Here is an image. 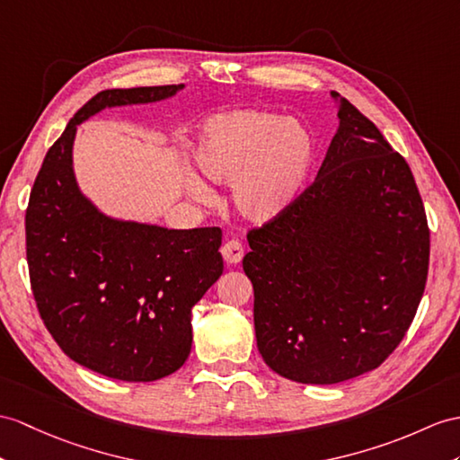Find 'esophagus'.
Instances as JSON below:
<instances>
[{
  "instance_id": "1",
  "label": "esophagus",
  "mask_w": 460,
  "mask_h": 460,
  "mask_svg": "<svg viewBox=\"0 0 460 460\" xmlns=\"http://www.w3.org/2000/svg\"><path fill=\"white\" fill-rule=\"evenodd\" d=\"M222 257L228 265H236L243 257V245L238 240H228L222 245Z\"/></svg>"
}]
</instances>
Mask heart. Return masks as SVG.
<instances>
[{
	"instance_id": "1",
	"label": "heart",
	"mask_w": 460,
	"mask_h": 460,
	"mask_svg": "<svg viewBox=\"0 0 460 460\" xmlns=\"http://www.w3.org/2000/svg\"><path fill=\"white\" fill-rule=\"evenodd\" d=\"M195 162L210 181H234V203L243 218L271 222L306 189L314 142L281 115L236 111L207 122L195 146ZM189 189L199 199L210 197V189L197 177L189 179Z\"/></svg>"
}]
</instances>
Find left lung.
I'll return each instance as SVG.
<instances>
[{
    "label": "left lung",
    "instance_id": "8db88e82",
    "mask_svg": "<svg viewBox=\"0 0 460 460\" xmlns=\"http://www.w3.org/2000/svg\"><path fill=\"white\" fill-rule=\"evenodd\" d=\"M316 181L248 232L257 349L277 375L335 385L404 340L423 296L429 226L408 162L349 101Z\"/></svg>",
    "mask_w": 460,
    "mask_h": 460
}]
</instances>
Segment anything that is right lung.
Here are the masks:
<instances>
[{
	"label": "right lung",
	"mask_w": 460,
	"mask_h": 460,
	"mask_svg": "<svg viewBox=\"0 0 460 460\" xmlns=\"http://www.w3.org/2000/svg\"><path fill=\"white\" fill-rule=\"evenodd\" d=\"M183 85L105 89L77 111L31 189L27 263L39 314L77 365L152 383L191 353V308L222 275V230H167L113 220L89 203L72 170L75 128L105 107L154 103Z\"/></svg>",
	"instance_id": "obj_1"
}]
</instances>
